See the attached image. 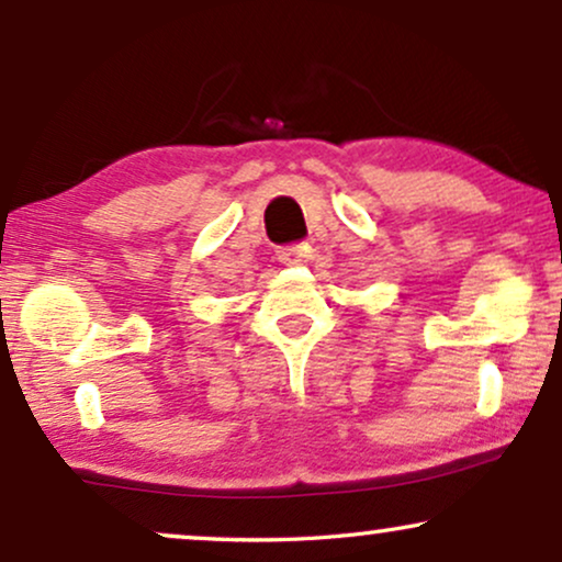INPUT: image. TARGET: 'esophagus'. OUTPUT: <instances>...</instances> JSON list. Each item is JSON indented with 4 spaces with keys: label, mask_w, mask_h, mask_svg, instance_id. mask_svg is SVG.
<instances>
[{
    "label": "esophagus",
    "mask_w": 562,
    "mask_h": 562,
    "mask_svg": "<svg viewBox=\"0 0 562 562\" xmlns=\"http://www.w3.org/2000/svg\"><path fill=\"white\" fill-rule=\"evenodd\" d=\"M300 258H302V252H300V247H296V245L279 247V260L281 262H300Z\"/></svg>",
    "instance_id": "esophagus-1"
}]
</instances>
